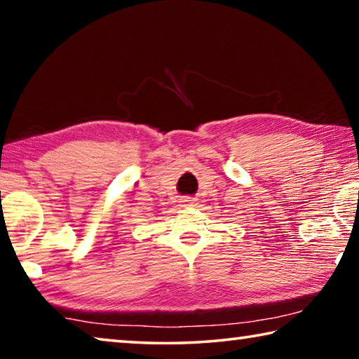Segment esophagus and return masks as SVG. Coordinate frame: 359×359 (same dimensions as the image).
Listing matches in <instances>:
<instances>
[{
    "mask_svg": "<svg viewBox=\"0 0 359 359\" xmlns=\"http://www.w3.org/2000/svg\"><path fill=\"white\" fill-rule=\"evenodd\" d=\"M194 204V199L193 198H184L180 201V205H184V208H190V205Z\"/></svg>",
    "mask_w": 359,
    "mask_h": 359,
    "instance_id": "1",
    "label": "esophagus"
}]
</instances>
